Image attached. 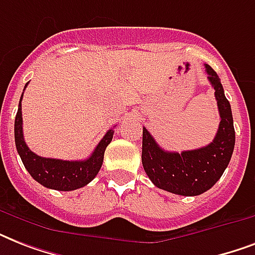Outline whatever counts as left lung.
<instances>
[{"label": "left lung", "instance_id": "1", "mask_svg": "<svg viewBox=\"0 0 255 255\" xmlns=\"http://www.w3.org/2000/svg\"><path fill=\"white\" fill-rule=\"evenodd\" d=\"M208 79L214 88L220 112L216 137L206 147L192 151H164L152 135L143 128L141 161L148 177L160 189L180 196H198L210 189L229 165L236 143L233 115L229 100L217 73L205 65Z\"/></svg>", "mask_w": 255, "mask_h": 255}]
</instances>
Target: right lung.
I'll return each mask as SVG.
<instances>
[{
	"mask_svg": "<svg viewBox=\"0 0 255 255\" xmlns=\"http://www.w3.org/2000/svg\"><path fill=\"white\" fill-rule=\"evenodd\" d=\"M27 86V83H26ZM25 86V88H26ZM23 88V90H25ZM22 96L18 104V111L14 122V139H15V147H17L18 155L21 156V160L30 176L38 181L41 185L55 190H75L82 186L87 185L92 181L98 172L102 168L104 157V151L110 143H111L114 129H108L107 133L103 136L99 144L96 145L91 156L86 160L81 161H67V160L59 159H47L35 155L33 151H30L26 145L23 139V131H22Z\"/></svg>",
	"mask_w": 255,
	"mask_h": 255,
	"instance_id": "1",
	"label": "right lung"
}]
</instances>
